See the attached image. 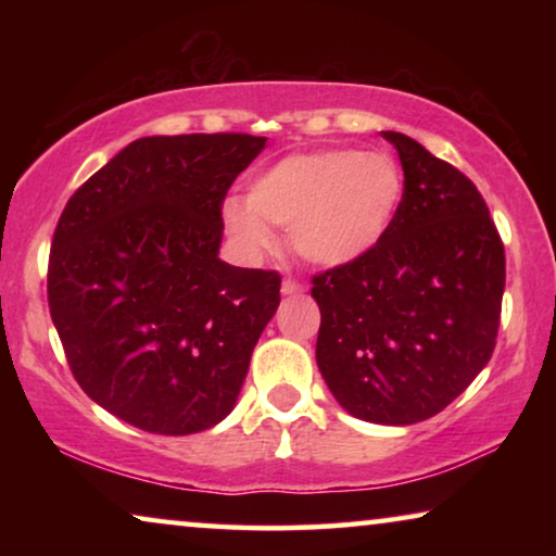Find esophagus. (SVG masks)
<instances>
[{
	"instance_id": "1",
	"label": "esophagus",
	"mask_w": 556,
	"mask_h": 556,
	"mask_svg": "<svg viewBox=\"0 0 556 556\" xmlns=\"http://www.w3.org/2000/svg\"><path fill=\"white\" fill-rule=\"evenodd\" d=\"M280 291H283V295H299V293H303V286L295 278H286Z\"/></svg>"
}]
</instances>
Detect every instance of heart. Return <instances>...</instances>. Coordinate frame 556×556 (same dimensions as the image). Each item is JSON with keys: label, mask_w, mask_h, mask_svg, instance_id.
<instances>
[{"label": "heart", "mask_w": 556, "mask_h": 556, "mask_svg": "<svg viewBox=\"0 0 556 556\" xmlns=\"http://www.w3.org/2000/svg\"><path fill=\"white\" fill-rule=\"evenodd\" d=\"M405 174L384 151L331 147L283 156L225 202L223 219L250 255L273 245L268 227L288 230L293 253L314 265H346L379 245L397 217Z\"/></svg>", "instance_id": "heart-1"}]
</instances>
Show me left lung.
I'll use <instances>...</instances> for the list:
<instances>
[{"label": "left lung", "instance_id": "1", "mask_svg": "<svg viewBox=\"0 0 556 556\" xmlns=\"http://www.w3.org/2000/svg\"><path fill=\"white\" fill-rule=\"evenodd\" d=\"M397 149L405 194L379 245L316 273L318 369L339 405L379 425H413L466 392L498 337L504 242L481 192L422 143Z\"/></svg>", "mask_w": 556, "mask_h": 556}]
</instances>
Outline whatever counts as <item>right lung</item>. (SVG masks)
Here are the masks:
<instances>
[{"label":"right lung","instance_id":"right-lung-1","mask_svg":"<svg viewBox=\"0 0 556 556\" xmlns=\"http://www.w3.org/2000/svg\"><path fill=\"white\" fill-rule=\"evenodd\" d=\"M265 136H147L75 189L48 303L83 392L134 428L189 435L235 407L280 303L278 270L217 257L223 202Z\"/></svg>","mask_w":556,"mask_h":556}]
</instances>
